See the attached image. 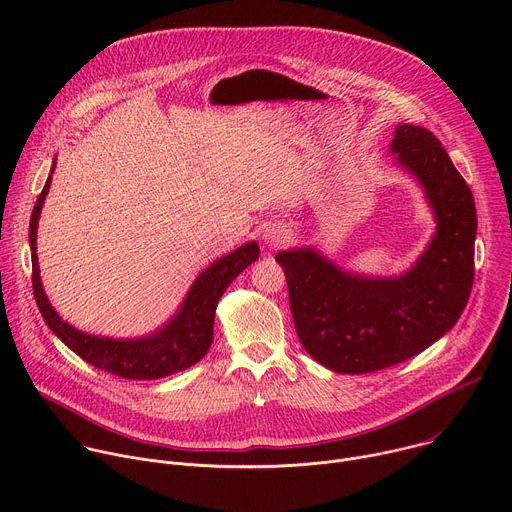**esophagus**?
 <instances>
[{
    "label": "esophagus",
    "instance_id": "obj_1",
    "mask_svg": "<svg viewBox=\"0 0 512 512\" xmlns=\"http://www.w3.org/2000/svg\"><path fill=\"white\" fill-rule=\"evenodd\" d=\"M285 239H289V231L285 227H269L263 233V241L267 247H279Z\"/></svg>",
    "mask_w": 512,
    "mask_h": 512
}]
</instances>
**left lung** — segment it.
<instances>
[{
    "label": "left lung",
    "instance_id": "obj_1",
    "mask_svg": "<svg viewBox=\"0 0 512 512\" xmlns=\"http://www.w3.org/2000/svg\"><path fill=\"white\" fill-rule=\"evenodd\" d=\"M391 154L423 188L437 225L411 269L371 277L340 269L312 247L275 255L302 346L342 375L393 367L440 340L462 316L474 281V196L448 152L431 131L403 123Z\"/></svg>",
    "mask_w": 512,
    "mask_h": 512
}]
</instances>
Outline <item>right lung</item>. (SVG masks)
I'll return each instance as SVG.
<instances>
[{"instance_id": "right-lung-1", "label": "right lung", "mask_w": 512, "mask_h": 512, "mask_svg": "<svg viewBox=\"0 0 512 512\" xmlns=\"http://www.w3.org/2000/svg\"><path fill=\"white\" fill-rule=\"evenodd\" d=\"M56 160L50 176L34 204L30 218V251H32V287L38 310L48 328L83 360L95 369L111 373L115 377L133 381H154L186 371L196 364L212 344V326L216 304L225 294L231 281L243 273L259 257V245L255 241L231 251L208 265L190 285L188 294L176 314L156 332L139 338H105L77 330L64 322L50 306L40 279L36 233L44 198L50 190Z\"/></svg>"}]
</instances>
